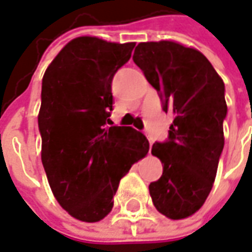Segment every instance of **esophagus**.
Returning <instances> with one entry per match:
<instances>
[{"instance_id": "1", "label": "esophagus", "mask_w": 252, "mask_h": 252, "mask_svg": "<svg viewBox=\"0 0 252 252\" xmlns=\"http://www.w3.org/2000/svg\"><path fill=\"white\" fill-rule=\"evenodd\" d=\"M147 137H148V140H149V145H152V144H154V138L149 136V134H147Z\"/></svg>"}]
</instances>
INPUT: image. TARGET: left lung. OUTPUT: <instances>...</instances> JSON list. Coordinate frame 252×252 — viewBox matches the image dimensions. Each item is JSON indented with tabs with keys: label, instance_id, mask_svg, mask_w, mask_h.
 Segmentation results:
<instances>
[{
	"label": "left lung",
	"instance_id": "left-lung-1",
	"mask_svg": "<svg viewBox=\"0 0 252 252\" xmlns=\"http://www.w3.org/2000/svg\"><path fill=\"white\" fill-rule=\"evenodd\" d=\"M133 62L163 111L174 115L167 140L152 145L163 173L149 184V193L159 213L182 220L202 207L216 180L225 143V85L203 53L173 41L138 43Z\"/></svg>",
	"mask_w": 252,
	"mask_h": 252
}]
</instances>
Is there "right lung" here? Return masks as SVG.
I'll list each match as a JSON object with an SVG mask.
<instances>
[{"mask_svg":"<svg viewBox=\"0 0 252 252\" xmlns=\"http://www.w3.org/2000/svg\"><path fill=\"white\" fill-rule=\"evenodd\" d=\"M134 45L78 36L43 75L38 115L43 169L57 202L79 221L108 214L121 178L149 151L141 131L108 127L112 79Z\"/></svg>","mask_w":252,"mask_h":252,"instance_id":"right-lung-1","label":"right lung"}]
</instances>
